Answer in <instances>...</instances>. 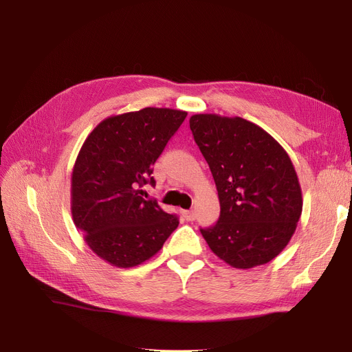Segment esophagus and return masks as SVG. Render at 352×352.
<instances>
[{"label":"esophagus","instance_id":"34e87169","mask_svg":"<svg viewBox=\"0 0 352 352\" xmlns=\"http://www.w3.org/2000/svg\"><path fill=\"white\" fill-rule=\"evenodd\" d=\"M182 216H184V219H185L186 221H192V220H195V212H194V211H190V210H185V211H182Z\"/></svg>","mask_w":352,"mask_h":352}]
</instances>
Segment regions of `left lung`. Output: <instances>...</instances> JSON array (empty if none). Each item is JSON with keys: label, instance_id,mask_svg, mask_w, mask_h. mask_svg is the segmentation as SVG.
Segmentation results:
<instances>
[{"label": "left lung", "instance_id": "obj_1", "mask_svg": "<svg viewBox=\"0 0 352 352\" xmlns=\"http://www.w3.org/2000/svg\"><path fill=\"white\" fill-rule=\"evenodd\" d=\"M189 126L219 192V221L201 229L210 250L235 269L272 261L289 243L302 212L289 155L242 117L194 114Z\"/></svg>", "mask_w": 352, "mask_h": 352}]
</instances>
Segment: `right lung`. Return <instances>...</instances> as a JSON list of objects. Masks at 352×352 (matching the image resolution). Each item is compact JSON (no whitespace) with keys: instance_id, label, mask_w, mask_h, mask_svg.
<instances>
[{"instance_id":"obj_1","label":"right lung","mask_w":352,"mask_h":352,"mask_svg":"<svg viewBox=\"0 0 352 352\" xmlns=\"http://www.w3.org/2000/svg\"><path fill=\"white\" fill-rule=\"evenodd\" d=\"M186 111L146 107L110 116L85 140L72 172V217L88 247L114 267L140 265L163 248L177 225L145 201L155 160Z\"/></svg>"}]
</instances>
